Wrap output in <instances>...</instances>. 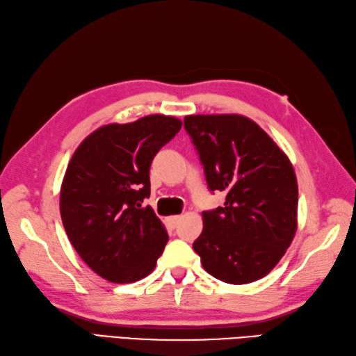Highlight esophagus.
Masks as SVG:
<instances>
[{
	"label": "esophagus",
	"instance_id": "obj_1",
	"mask_svg": "<svg viewBox=\"0 0 356 356\" xmlns=\"http://www.w3.org/2000/svg\"><path fill=\"white\" fill-rule=\"evenodd\" d=\"M179 222H180V217L179 216H172V217L167 218V225H168L170 229H176Z\"/></svg>",
	"mask_w": 356,
	"mask_h": 356
}]
</instances>
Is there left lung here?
Masks as SVG:
<instances>
[{"instance_id":"obj_1","label":"left lung","mask_w":356,"mask_h":356,"mask_svg":"<svg viewBox=\"0 0 356 356\" xmlns=\"http://www.w3.org/2000/svg\"><path fill=\"white\" fill-rule=\"evenodd\" d=\"M188 135L209 191L225 206L204 211L193 249L226 284L254 282L276 267L297 230L299 189L293 165L266 131L243 115H188Z\"/></svg>"}]
</instances>
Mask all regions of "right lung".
Instances as JSON below:
<instances>
[{"instance_id": "add662e5", "label": "right lung", "mask_w": 356, "mask_h": 356, "mask_svg": "<svg viewBox=\"0 0 356 356\" xmlns=\"http://www.w3.org/2000/svg\"><path fill=\"white\" fill-rule=\"evenodd\" d=\"M181 121L148 115L92 131L66 168L60 217L74 249L98 276L130 284L150 275L168 234L150 206V165Z\"/></svg>"}]
</instances>
